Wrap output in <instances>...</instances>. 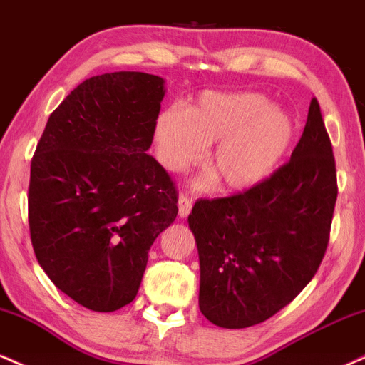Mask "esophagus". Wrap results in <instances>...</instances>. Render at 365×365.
<instances>
[{
	"mask_svg": "<svg viewBox=\"0 0 365 365\" xmlns=\"http://www.w3.org/2000/svg\"><path fill=\"white\" fill-rule=\"evenodd\" d=\"M192 199L187 194H182L178 197V215L182 217H187L192 211Z\"/></svg>",
	"mask_w": 365,
	"mask_h": 365,
	"instance_id": "esophagus-1",
	"label": "esophagus"
}]
</instances>
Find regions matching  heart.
Instances as JSON below:
<instances>
[{"label":"heart","mask_w":365,"mask_h":365,"mask_svg":"<svg viewBox=\"0 0 365 365\" xmlns=\"http://www.w3.org/2000/svg\"><path fill=\"white\" fill-rule=\"evenodd\" d=\"M293 135L290 116L255 92H204L187 111H163L154 128L158 158L171 171L195 165L212 143L204 166L225 190H244L266 178Z\"/></svg>","instance_id":"obj_1"}]
</instances>
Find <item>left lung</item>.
I'll return each instance as SVG.
<instances>
[{"instance_id": "8db88e82", "label": "left lung", "mask_w": 365, "mask_h": 365, "mask_svg": "<svg viewBox=\"0 0 365 365\" xmlns=\"http://www.w3.org/2000/svg\"><path fill=\"white\" fill-rule=\"evenodd\" d=\"M336 195L333 148L314 98L290 161L244 192L200 199L192 209L200 312L238 329L290 304L319 269Z\"/></svg>"}]
</instances>
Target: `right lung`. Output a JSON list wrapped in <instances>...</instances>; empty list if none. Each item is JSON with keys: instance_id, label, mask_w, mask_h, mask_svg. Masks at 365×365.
Instances as JSON below:
<instances>
[{"instance_id": "right-lung-1", "label": "right lung", "mask_w": 365, "mask_h": 365, "mask_svg": "<svg viewBox=\"0 0 365 365\" xmlns=\"http://www.w3.org/2000/svg\"><path fill=\"white\" fill-rule=\"evenodd\" d=\"M163 82L142 72L87 78L51 113L32 158L37 262L91 311H118L135 299L150 245L178 215L175 182L145 153Z\"/></svg>"}]
</instances>
